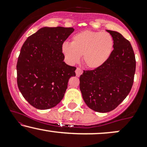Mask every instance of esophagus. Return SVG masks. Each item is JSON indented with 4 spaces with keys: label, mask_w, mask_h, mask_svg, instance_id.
<instances>
[{
    "label": "esophagus",
    "mask_w": 147,
    "mask_h": 147,
    "mask_svg": "<svg viewBox=\"0 0 147 147\" xmlns=\"http://www.w3.org/2000/svg\"><path fill=\"white\" fill-rule=\"evenodd\" d=\"M75 72H76V75H77V77H79L82 74V72H83V70H82L80 68H77L75 70Z\"/></svg>",
    "instance_id": "esophagus-1"
}]
</instances>
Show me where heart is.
I'll return each mask as SVG.
<instances>
[{
  "label": "heart",
  "instance_id": "1",
  "mask_svg": "<svg viewBox=\"0 0 147 147\" xmlns=\"http://www.w3.org/2000/svg\"><path fill=\"white\" fill-rule=\"evenodd\" d=\"M113 44V37L109 33L85 30L74 35L71 43H64L62 52L69 63H77L82 56L87 67L97 68L109 59Z\"/></svg>",
  "mask_w": 147,
  "mask_h": 147
}]
</instances>
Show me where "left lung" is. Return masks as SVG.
Here are the masks:
<instances>
[{
    "label": "left lung",
    "mask_w": 147,
    "mask_h": 147,
    "mask_svg": "<svg viewBox=\"0 0 147 147\" xmlns=\"http://www.w3.org/2000/svg\"><path fill=\"white\" fill-rule=\"evenodd\" d=\"M113 39V50L107 61L92 70H84L79 88L86 104L92 110H114L129 95L136 72L135 54L130 42L120 33L107 30Z\"/></svg>",
    "instance_id": "1"
}]
</instances>
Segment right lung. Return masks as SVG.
<instances>
[{"instance_id":"right-lung-1","label":"right lung","mask_w":147,"mask_h":147,"mask_svg":"<svg viewBox=\"0 0 147 147\" xmlns=\"http://www.w3.org/2000/svg\"><path fill=\"white\" fill-rule=\"evenodd\" d=\"M72 28L39 29L21 49L16 70L18 89L28 103L40 110L55 107L63 98L76 68L63 61L62 45Z\"/></svg>"}]
</instances>
